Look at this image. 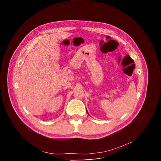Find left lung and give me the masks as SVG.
Returning <instances> with one entry per match:
<instances>
[{
  "mask_svg": "<svg viewBox=\"0 0 161 161\" xmlns=\"http://www.w3.org/2000/svg\"><path fill=\"white\" fill-rule=\"evenodd\" d=\"M86 113H88V111H86Z\"/></svg>",
  "mask_w": 161,
  "mask_h": 161,
  "instance_id": "8db88e82",
  "label": "left lung"
}]
</instances>
